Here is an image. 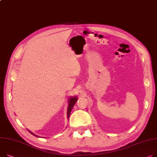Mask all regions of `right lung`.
I'll return each mask as SVG.
<instances>
[{
	"label": "right lung",
	"instance_id": "add662e5",
	"mask_svg": "<svg viewBox=\"0 0 157 157\" xmlns=\"http://www.w3.org/2000/svg\"><path fill=\"white\" fill-rule=\"evenodd\" d=\"M78 100V98H77V97H71L69 98V105H68V107H67V119H69V116H70V113H71V112L73 108V107H74V105H75V103H76ZM31 134H32L33 135H34L35 136H36V137H38V136L33 134L32 132H31L30 131L28 130Z\"/></svg>",
	"mask_w": 157,
	"mask_h": 157
}]
</instances>
